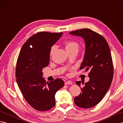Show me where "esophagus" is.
Masks as SVG:
<instances>
[{
    "label": "esophagus",
    "mask_w": 123,
    "mask_h": 123,
    "mask_svg": "<svg viewBox=\"0 0 123 123\" xmlns=\"http://www.w3.org/2000/svg\"><path fill=\"white\" fill-rule=\"evenodd\" d=\"M72 82L71 81V80H69L67 81L66 82H65V85H72Z\"/></svg>",
    "instance_id": "34e87169"
}]
</instances>
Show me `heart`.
<instances>
[{"mask_svg": "<svg viewBox=\"0 0 123 123\" xmlns=\"http://www.w3.org/2000/svg\"><path fill=\"white\" fill-rule=\"evenodd\" d=\"M64 45L67 52L72 50V49H78V48H79V45H78V44L77 42H75L73 41H66L64 42ZM55 49V46L51 47L50 51H49V55L51 56H52V54H53Z\"/></svg>", "mask_w": 123, "mask_h": 123, "instance_id": "b5f03b06", "label": "heart"}]
</instances>
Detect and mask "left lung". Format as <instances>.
Wrapping results in <instances>:
<instances>
[{
    "instance_id": "left-lung-1",
    "label": "left lung",
    "mask_w": 123,
    "mask_h": 123,
    "mask_svg": "<svg viewBox=\"0 0 123 123\" xmlns=\"http://www.w3.org/2000/svg\"><path fill=\"white\" fill-rule=\"evenodd\" d=\"M71 35L81 36L86 43L84 59L80 69L89 71V81L82 85L75 83L81 90L74 99L75 105L80 108H89L100 102L110 87L113 78L114 69L111 50L107 42L103 36L89 28L70 32Z\"/></svg>"
}]
</instances>
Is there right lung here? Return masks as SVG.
<instances>
[{"label": "right lung", "instance_id": "right-lung-1", "mask_svg": "<svg viewBox=\"0 0 123 123\" xmlns=\"http://www.w3.org/2000/svg\"><path fill=\"white\" fill-rule=\"evenodd\" d=\"M63 33H36L23 44L18 55L16 78L25 100L38 111L49 110L55 105V94L63 87L57 78L49 83L42 77V69L49 64V51Z\"/></svg>", "mask_w": 123, "mask_h": 123}]
</instances>
